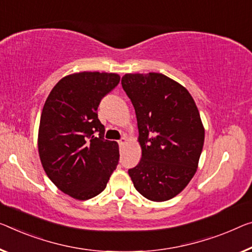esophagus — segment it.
Returning <instances> with one entry per match:
<instances>
[{
  "label": "esophagus",
  "instance_id": "1",
  "mask_svg": "<svg viewBox=\"0 0 252 252\" xmlns=\"http://www.w3.org/2000/svg\"><path fill=\"white\" fill-rule=\"evenodd\" d=\"M127 143V138L126 137H123V138H121L118 141V144H119V146H123V145H125Z\"/></svg>",
  "mask_w": 252,
  "mask_h": 252
}]
</instances>
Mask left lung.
Returning a JSON list of instances; mask_svg holds the SVG:
<instances>
[{"mask_svg": "<svg viewBox=\"0 0 252 252\" xmlns=\"http://www.w3.org/2000/svg\"><path fill=\"white\" fill-rule=\"evenodd\" d=\"M122 86L134 106L142 149L128 175L142 196L165 202L197 171L205 138L199 111L187 89L161 73L125 74Z\"/></svg>", "mask_w": 252, "mask_h": 252, "instance_id": "obj_1", "label": "left lung"}]
</instances>
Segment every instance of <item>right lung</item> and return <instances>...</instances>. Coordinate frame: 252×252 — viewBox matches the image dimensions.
<instances>
[{
	"instance_id": "1",
	"label": "right lung",
	"mask_w": 252,
	"mask_h": 252,
	"mask_svg": "<svg viewBox=\"0 0 252 252\" xmlns=\"http://www.w3.org/2000/svg\"><path fill=\"white\" fill-rule=\"evenodd\" d=\"M119 81L116 73H74L57 82L42 108L38 131L42 168L60 190L75 199L103 191L118 164V143L103 138L96 110Z\"/></svg>"
}]
</instances>
